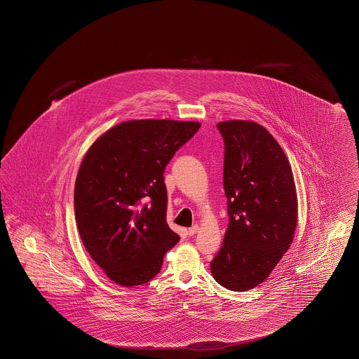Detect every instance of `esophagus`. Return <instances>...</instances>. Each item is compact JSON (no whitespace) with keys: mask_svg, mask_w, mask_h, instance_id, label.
Segmentation results:
<instances>
[{"mask_svg":"<svg viewBox=\"0 0 359 359\" xmlns=\"http://www.w3.org/2000/svg\"><path fill=\"white\" fill-rule=\"evenodd\" d=\"M198 231H200V227H198L197 224H194V226L189 228L187 232H188V235H189V236H193V235H196Z\"/></svg>","mask_w":359,"mask_h":359,"instance_id":"1","label":"esophagus"}]
</instances>
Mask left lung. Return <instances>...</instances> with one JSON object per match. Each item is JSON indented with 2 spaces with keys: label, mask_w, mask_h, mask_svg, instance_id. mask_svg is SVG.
<instances>
[{
  "label": "left lung",
  "mask_w": 359,
  "mask_h": 359,
  "mask_svg": "<svg viewBox=\"0 0 359 359\" xmlns=\"http://www.w3.org/2000/svg\"><path fill=\"white\" fill-rule=\"evenodd\" d=\"M218 128L229 223L211 273L224 288L244 292L267 279L290 248L297 192L288 158L263 126L233 119Z\"/></svg>",
  "instance_id": "8db88e82"
}]
</instances>
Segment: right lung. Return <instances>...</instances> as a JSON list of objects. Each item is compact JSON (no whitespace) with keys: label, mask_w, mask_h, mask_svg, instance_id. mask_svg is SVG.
I'll list each match as a JSON object with an SVG mask.
<instances>
[{"label":"right lung","mask_w":359,"mask_h":359,"mask_svg":"<svg viewBox=\"0 0 359 359\" xmlns=\"http://www.w3.org/2000/svg\"><path fill=\"white\" fill-rule=\"evenodd\" d=\"M200 127L191 121H127L88 149L75 182V219L88 253L115 284L148 283L180 240L167 224L163 172Z\"/></svg>","instance_id":"1"}]
</instances>
